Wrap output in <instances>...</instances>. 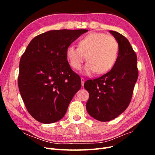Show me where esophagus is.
<instances>
[{
	"label": "esophagus",
	"mask_w": 155,
	"mask_h": 155,
	"mask_svg": "<svg viewBox=\"0 0 155 155\" xmlns=\"http://www.w3.org/2000/svg\"><path fill=\"white\" fill-rule=\"evenodd\" d=\"M81 85H82V86H83L84 85V83H85V78H81Z\"/></svg>",
	"instance_id": "obj_1"
}]
</instances>
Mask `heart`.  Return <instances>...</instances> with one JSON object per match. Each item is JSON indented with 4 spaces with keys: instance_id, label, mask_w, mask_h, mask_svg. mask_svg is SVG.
<instances>
[{
    "instance_id": "obj_1",
    "label": "heart",
    "mask_w": 155,
    "mask_h": 155,
    "mask_svg": "<svg viewBox=\"0 0 155 155\" xmlns=\"http://www.w3.org/2000/svg\"><path fill=\"white\" fill-rule=\"evenodd\" d=\"M120 46L113 36L104 33H92L79 40L78 46L70 45L67 56L72 68L78 70L87 59L85 72L104 74L114 67L118 57Z\"/></svg>"
}]
</instances>
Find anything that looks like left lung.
<instances>
[{"label":"left lung","mask_w":155,"mask_h":155,"mask_svg":"<svg viewBox=\"0 0 155 155\" xmlns=\"http://www.w3.org/2000/svg\"><path fill=\"white\" fill-rule=\"evenodd\" d=\"M118 42V57L112 68L103 76L88 79L84 87L89 93L87 110L100 121L116 118L128 107L138 76L137 56L127 39L109 31Z\"/></svg>","instance_id":"1"}]
</instances>
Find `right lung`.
Masks as SVG:
<instances>
[{"label": "right lung", "mask_w": 155, "mask_h": 155, "mask_svg": "<svg viewBox=\"0 0 155 155\" xmlns=\"http://www.w3.org/2000/svg\"><path fill=\"white\" fill-rule=\"evenodd\" d=\"M88 30H59L35 37L21 56L18 86L28 112L37 121L60 120L81 88L79 75L70 68L67 49Z\"/></svg>", "instance_id": "1"}]
</instances>
